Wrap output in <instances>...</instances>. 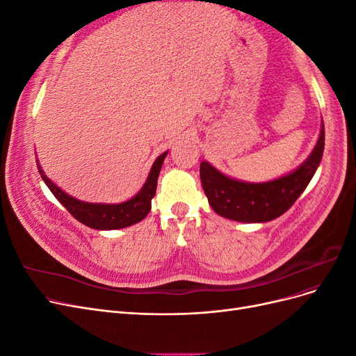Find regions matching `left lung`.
<instances>
[{
    "instance_id": "obj_1",
    "label": "left lung",
    "mask_w": 356,
    "mask_h": 356,
    "mask_svg": "<svg viewBox=\"0 0 356 356\" xmlns=\"http://www.w3.org/2000/svg\"><path fill=\"white\" fill-rule=\"evenodd\" d=\"M325 145L322 123L314 152L293 174L251 184L222 175L207 161L200 163V181L211 208L224 218L241 222H266L281 217L305 191L321 163Z\"/></svg>"
}]
</instances>
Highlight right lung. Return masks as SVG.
<instances>
[{
  "label": "right lung",
  "instance_id": "1",
  "mask_svg": "<svg viewBox=\"0 0 356 356\" xmlns=\"http://www.w3.org/2000/svg\"><path fill=\"white\" fill-rule=\"evenodd\" d=\"M168 152L160 154L154 165L149 170V175L145 181L144 187L138 193L135 197L131 200L118 203V204H104V203H86L81 200L74 199L63 193L59 187H56L53 182L44 175V172L38 166L40 175L46 186L65 209L72 215L75 220H79L81 224L88 225L90 229L96 230H115L129 227V225L136 224L147 217V213L152 209V199L156 195L157 188V178L160 174L161 165L166 157Z\"/></svg>",
  "mask_w": 356,
  "mask_h": 356
}]
</instances>
